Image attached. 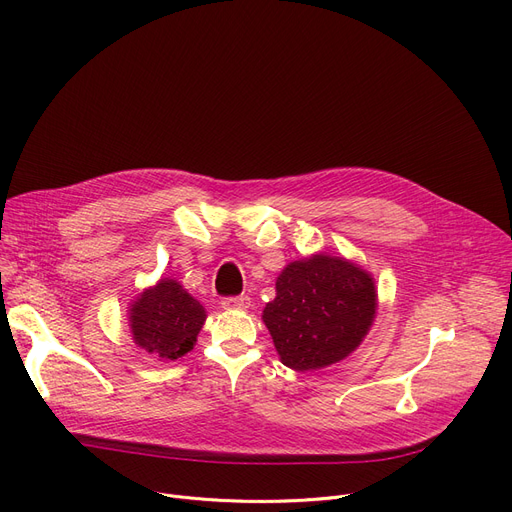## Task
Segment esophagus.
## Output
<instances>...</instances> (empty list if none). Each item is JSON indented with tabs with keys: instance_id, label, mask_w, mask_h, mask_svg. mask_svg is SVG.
<instances>
[{
	"instance_id": "1",
	"label": "esophagus",
	"mask_w": 512,
	"mask_h": 512,
	"mask_svg": "<svg viewBox=\"0 0 512 512\" xmlns=\"http://www.w3.org/2000/svg\"><path fill=\"white\" fill-rule=\"evenodd\" d=\"M223 309H248L250 297L248 295H235V297H223L221 299Z\"/></svg>"
}]
</instances>
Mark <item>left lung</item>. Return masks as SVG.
<instances>
[{
	"label": "left lung",
	"instance_id": "left-lung-1",
	"mask_svg": "<svg viewBox=\"0 0 512 512\" xmlns=\"http://www.w3.org/2000/svg\"><path fill=\"white\" fill-rule=\"evenodd\" d=\"M375 309V285L363 268L316 254L281 272L262 320L281 361L311 371L348 357L369 332Z\"/></svg>",
	"mask_w": 512,
	"mask_h": 512
}]
</instances>
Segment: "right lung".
Listing matches in <instances>:
<instances>
[{
    "label": "right lung",
    "instance_id": "right-lung-1",
    "mask_svg": "<svg viewBox=\"0 0 512 512\" xmlns=\"http://www.w3.org/2000/svg\"><path fill=\"white\" fill-rule=\"evenodd\" d=\"M207 313L176 281L162 279L141 293L131 307V330L135 342L149 355L174 361L194 346Z\"/></svg>",
    "mask_w": 512,
    "mask_h": 512
}]
</instances>
